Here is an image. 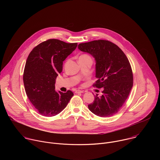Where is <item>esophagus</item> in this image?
Returning a JSON list of instances; mask_svg holds the SVG:
<instances>
[{
	"mask_svg": "<svg viewBox=\"0 0 160 160\" xmlns=\"http://www.w3.org/2000/svg\"><path fill=\"white\" fill-rule=\"evenodd\" d=\"M84 92L83 90H76L75 91V92L76 93V94H78V93H83Z\"/></svg>",
	"mask_w": 160,
	"mask_h": 160,
	"instance_id": "esophagus-1",
	"label": "esophagus"
}]
</instances>
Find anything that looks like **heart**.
Listing matches in <instances>:
<instances>
[{"mask_svg": "<svg viewBox=\"0 0 160 160\" xmlns=\"http://www.w3.org/2000/svg\"><path fill=\"white\" fill-rule=\"evenodd\" d=\"M87 57H89V56L86 55V54H83V55H82L80 58H87Z\"/></svg>", "mask_w": 160, "mask_h": 160, "instance_id": "heart-1", "label": "heart"}]
</instances>
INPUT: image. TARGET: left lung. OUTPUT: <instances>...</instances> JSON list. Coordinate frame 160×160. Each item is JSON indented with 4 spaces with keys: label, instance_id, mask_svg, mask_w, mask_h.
<instances>
[{
    "label": "left lung",
    "instance_id": "left-lung-1",
    "mask_svg": "<svg viewBox=\"0 0 160 160\" xmlns=\"http://www.w3.org/2000/svg\"><path fill=\"white\" fill-rule=\"evenodd\" d=\"M79 50L92 56L96 61V77L93 85L102 88L97 94L89 110L101 117L116 114L127 100L133 86V73L128 58L117 45L108 40H98L80 43Z\"/></svg>",
    "mask_w": 160,
    "mask_h": 160
}]
</instances>
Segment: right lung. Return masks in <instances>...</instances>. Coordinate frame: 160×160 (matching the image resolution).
<instances>
[{"label":"right lung","mask_w":160,"mask_h":160,"mask_svg":"<svg viewBox=\"0 0 160 160\" xmlns=\"http://www.w3.org/2000/svg\"><path fill=\"white\" fill-rule=\"evenodd\" d=\"M77 47V43L49 39L30 53L24 70L26 94L41 115L51 117L61 112L73 96L55 90L56 77L62 70L63 61Z\"/></svg>","instance_id":"1"}]
</instances>
